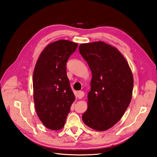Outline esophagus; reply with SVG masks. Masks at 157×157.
Instances as JSON below:
<instances>
[{
    "mask_svg": "<svg viewBox=\"0 0 157 157\" xmlns=\"http://www.w3.org/2000/svg\"><path fill=\"white\" fill-rule=\"evenodd\" d=\"M84 96H85V93L83 92L82 90H79L77 93V97H78V99H82Z\"/></svg>",
    "mask_w": 157,
    "mask_h": 157,
    "instance_id": "obj_1",
    "label": "esophagus"
}]
</instances>
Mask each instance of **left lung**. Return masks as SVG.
Wrapping results in <instances>:
<instances>
[{
  "label": "left lung",
  "instance_id": "obj_1",
  "mask_svg": "<svg viewBox=\"0 0 157 157\" xmlns=\"http://www.w3.org/2000/svg\"><path fill=\"white\" fill-rule=\"evenodd\" d=\"M79 52L92 72L88 109L82 121L93 130H107L130 105L134 86L131 69L116 48L103 41L82 44Z\"/></svg>",
  "mask_w": 157,
  "mask_h": 157
}]
</instances>
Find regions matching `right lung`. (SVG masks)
I'll return each instance as SVG.
<instances>
[{
	"label": "right lung",
	"instance_id": "1",
	"mask_svg": "<svg viewBox=\"0 0 157 157\" xmlns=\"http://www.w3.org/2000/svg\"><path fill=\"white\" fill-rule=\"evenodd\" d=\"M78 44L60 40L48 44L36 62L33 75V99L37 116L47 128L64 127L75 96L67 75V62Z\"/></svg>",
	"mask_w": 157,
	"mask_h": 157
}]
</instances>
